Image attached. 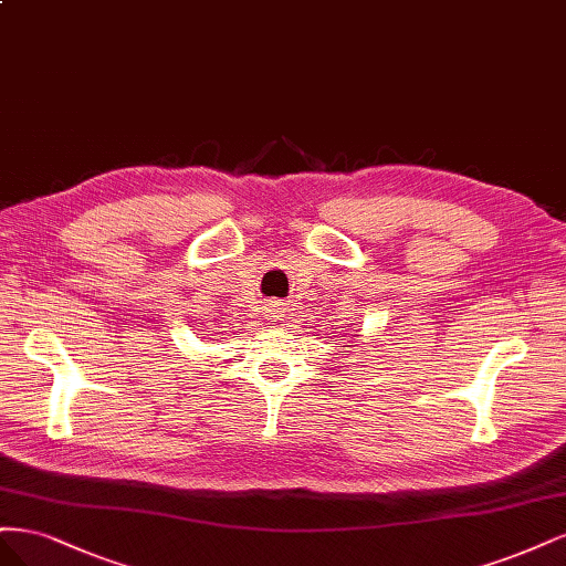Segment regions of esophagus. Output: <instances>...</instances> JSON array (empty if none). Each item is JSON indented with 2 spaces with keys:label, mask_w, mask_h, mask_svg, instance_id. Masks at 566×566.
Segmentation results:
<instances>
[{
  "label": "esophagus",
  "mask_w": 566,
  "mask_h": 566,
  "mask_svg": "<svg viewBox=\"0 0 566 566\" xmlns=\"http://www.w3.org/2000/svg\"><path fill=\"white\" fill-rule=\"evenodd\" d=\"M268 313H270V317H280L282 303H280V301H270V303H268Z\"/></svg>",
  "instance_id": "esophagus-1"
}]
</instances>
